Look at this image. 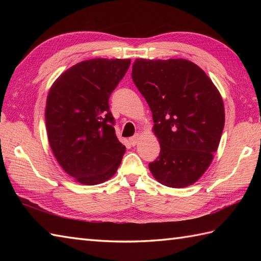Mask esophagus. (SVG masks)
<instances>
[{
	"mask_svg": "<svg viewBox=\"0 0 261 261\" xmlns=\"http://www.w3.org/2000/svg\"><path fill=\"white\" fill-rule=\"evenodd\" d=\"M139 140H140V135L137 134V135H135L132 138H130V143H131L132 146H136L137 143L139 142Z\"/></svg>",
	"mask_w": 261,
	"mask_h": 261,
	"instance_id": "34e87169",
	"label": "esophagus"
}]
</instances>
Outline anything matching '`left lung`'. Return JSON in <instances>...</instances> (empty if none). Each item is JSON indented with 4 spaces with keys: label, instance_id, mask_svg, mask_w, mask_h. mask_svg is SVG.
Returning a JSON list of instances; mask_svg holds the SVG:
<instances>
[{
    "label": "left lung",
    "instance_id": "8db88e82",
    "mask_svg": "<svg viewBox=\"0 0 261 261\" xmlns=\"http://www.w3.org/2000/svg\"><path fill=\"white\" fill-rule=\"evenodd\" d=\"M132 80L152 112L159 157L149 169L160 184H194L212 163L224 127L219 91L186 59H136Z\"/></svg>",
    "mask_w": 261,
    "mask_h": 261
}]
</instances>
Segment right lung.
<instances>
[{
  "label": "right lung",
  "mask_w": 261,
  "mask_h": 261,
  "mask_svg": "<svg viewBox=\"0 0 261 261\" xmlns=\"http://www.w3.org/2000/svg\"><path fill=\"white\" fill-rule=\"evenodd\" d=\"M130 64L131 59L85 60L60 75L49 91V143L62 168L81 184H101L121 164L125 147L115 136L109 98Z\"/></svg>",
  "instance_id": "right-lung-1"
}]
</instances>
